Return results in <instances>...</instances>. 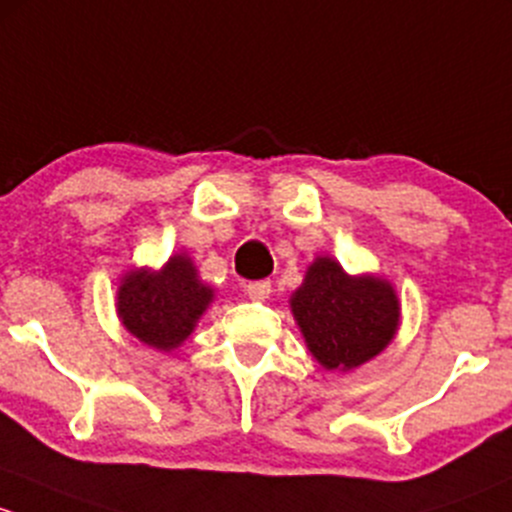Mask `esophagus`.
<instances>
[{"label":"esophagus","instance_id":"esophagus-1","mask_svg":"<svg viewBox=\"0 0 512 512\" xmlns=\"http://www.w3.org/2000/svg\"><path fill=\"white\" fill-rule=\"evenodd\" d=\"M246 293H249L251 300H266L271 295V281H254L246 286Z\"/></svg>","mask_w":512,"mask_h":512}]
</instances>
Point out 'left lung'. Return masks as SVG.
Listing matches in <instances>:
<instances>
[{
	"label": "left lung",
	"mask_w": 512,
	"mask_h": 512,
	"mask_svg": "<svg viewBox=\"0 0 512 512\" xmlns=\"http://www.w3.org/2000/svg\"><path fill=\"white\" fill-rule=\"evenodd\" d=\"M308 350L325 370H352L389 345L399 300L379 278H350L333 258H318L291 300Z\"/></svg>",
	"instance_id": "1"
}]
</instances>
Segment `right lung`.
<instances>
[{
  "instance_id": "1",
  "label": "right lung",
  "mask_w": 512,
  "mask_h": 512,
  "mask_svg": "<svg viewBox=\"0 0 512 512\" xmlns=\"http://www.w3.org/2000/svg\"><path fill=\"white\" fill-rule=\"evenodd\" d=\"M212 288L197 278L187 256H172L160 273L133 271L118 293V313L125 328L145 345L172 350L182 345L204 308Z\"/></svg>"
}]
</instances>
